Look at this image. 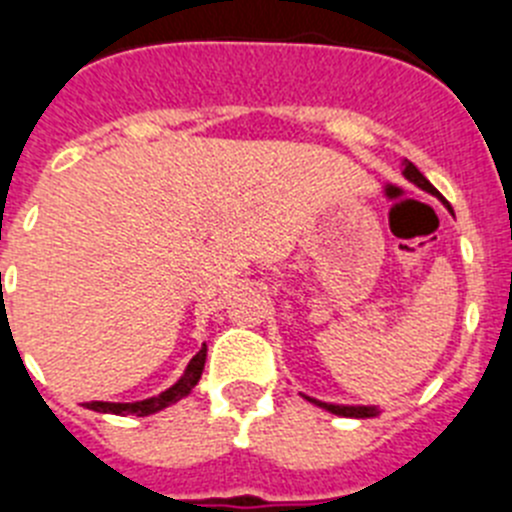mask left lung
<instances>
[{"mask_svg":"<svg viewBox=\"0 0 512 512\" xmlns=\"http://www.w3.org/2000/svg\"><path fill=\"white\" fill-rule=\"evenodd\" d=\"M402 176H405V179H408L410 184H415V187H418V189H423V192H428V194H433V197H438V200H441L443 205L449 207V202L443 200V194L438 192V189L433 187V184L428 182V179H425L423 174H420L418 166H415L413 161H408V158L402 161ZM449 210H451V207H449ZM302 397H305L307 402H312V405H318V408L328 410V413L341 415V418H377V415H379L377 405H338V402H323V400H315V397H307V395H302Z\"/></svg>","mask_w":512,"mask_h":512,"instance_id":"1","label":"left lung"}]
</instances>
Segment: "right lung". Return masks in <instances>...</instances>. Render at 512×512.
I'll use <instances>...</instances> for the list:
<instances>
[{
    "label": "right lung",
    "mask_w": 512,
    "mask_h": 512,
    "mask_svg": "<svg viewBox=\"0 0 512 512\" xmlns=\"http://www.w3.org/2000/svg\"><path fill=\"white\" fill-rule=\"evenodd\" d=\"M205 359H207V346L202 343V348L197 354L192 356V361L187 364L184 374L171 384L169 390L158 392V395L146 397V400H138V402H104V400H92V402H84V408L94 410V413H110V415H138V418H146V415L158 413V410L169 408L174 402L184 400L189 392L197 387L202 377V369H205Z\"/></svg>",
    "instance_id": "obj_1"
}]
</instances>
